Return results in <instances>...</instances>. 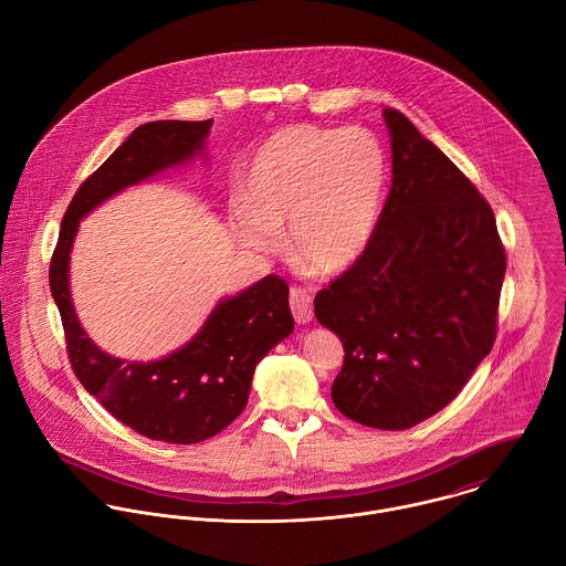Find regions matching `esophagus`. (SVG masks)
Returning <instances> with one entry per match:
<instances>
[{"label":"esophagus","mask_w":566,"mask_h":566,"mask_svg":"<svg viewBox=\"0 0 566 566\" xmlns=\"http://www.w3.org/2000/svg\"><path fill=\"white\" fill-rule=\"evenodd\" d=\"M289 304H291V311H293V317L297 324L313 322V297L306 289L293 286L289 293Z\"/></svg>","instance_id":"1"}]
</instances>
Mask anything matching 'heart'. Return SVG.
Here are the masks:
<instances>
[{
    "mask_svg": "<svg viewBox=\"0 0 566 566\" xmlns=\"http://www.w3.org/2000/svg\"><path fill=\"white\" fill-rule=\"evenodd\" d=\"M387 179V153L371 130L284 126L247 168L238 238L255 253H271L286 226L293 260L315 273H340L374 235Z\"/></svg>",
    "mask_w": 566,
    "mask_h": 566,
    "instance_id": "b5f03b06",
    "label": "heart"
}]
</instances>
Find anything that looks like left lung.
Here are the masks:
<instances>
[{
	"label": "left lung",
	"instance_id": "obj_1",
	"mask_svg": "<svg viewBox=\"0 0 566 566\" xmlns=\"http://www.w3.org/2000/svg\"><path fill=\"white\" fill-rule=\"evenodd\" d=\"M391 190L363 255L315 297L345 349L340 413L402 431L442 411L490 354L505 277L496 221L451 159L385 109Z\"/></svg>",
	"mask_w": 566,
	"mask_h": 566
}]
</instances>
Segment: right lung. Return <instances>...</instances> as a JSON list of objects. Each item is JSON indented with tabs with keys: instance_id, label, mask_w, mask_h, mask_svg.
<instances>
[{
	"instance_id": "1",
	"label": "right lung",
	"mask_w": 566,
	"mask_h": 566,
	"mask_svg": "<svg viewBox=\"0 0 566 566\" xmlns=\"http://www.w3.org/2000/svg\"><path fill=\"white\" fill-rule=\"evenodd\" d=\"M212 122L159 119L137 126L74 195L50 264V291L78 380L122 424L166 444L203 442L242 413L255 365L293 333L289 286L266 275L221 297L186 345L155 360H126L101 349L81 326L70 291V258L81 221L98 206L130 186L208 159Z\"/></svg>"
}]
</instances>
